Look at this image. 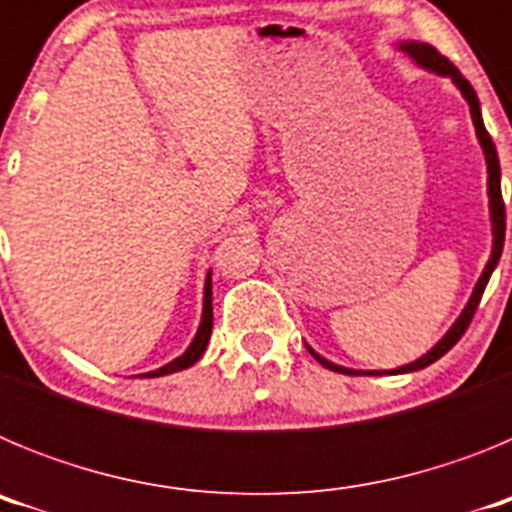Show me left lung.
<instances>
[{
  "label": "left lung",
  "instance_id": "8db88e82",
  "mask_svg": "<svg viewBox=\"0 0 512 512\" xmlns=\"http://www.w3.org/2000/svg\"><path fill=\"white\" fill-rule=\"evenodd\" d=\"M397 48H400L405 56L413 58L415 63H418L420 69L425 71H433V74L438 76H449L451 81L456 84V89L461 92V97L467 99L469 104V112H472V122H474V130H477V140L479 146H482V153H485V161H487V197H490V223H492V253H490V261H487L485 271H482V277L477 279V284H474V292L472 297H469L467 307L461 310V315L456 318V323L451 325L449 330H446V336L441 338V341L436 343V346L428 351V354H423L420 359L410 361V364L405 366H397V369H384V372H359V369H346V366H338L333 364V361L323 359V356L318 354V351H312L310 346H307V351H310L315 359L320 361V364L325 366V369H330V372H341V374H366V377H379V374H408V372H418V369H425V366H431L433 361L441 359L446 351H449L451 346H454L456 341H459L461 336H464V330L469 328V323H472V315L474 310H477L479 300H482V292H485L487 282H490L492 271H495L497 261H500V253H503V243H505V205H503V194H500V158H497V151H495V143H492L490 133H487L485 122H482V110H479V99H477V92L472 89V84H469L464 76L459 74V69H456L454 63L449 61V58H443L441 53L433 48V45L428 43H418V40H402V43H397Z\"/></svg>",
  "mask_w": 512,
  "mask_h": 512
}]
</instances>
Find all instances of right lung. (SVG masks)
<instances>
[{
    "mask_svg": "<svg viewBox=\"0 0 512 512\" xmlns=\"http://www.w3.org/2000/svg\"><path fill=\"white\" fill-rule=\"evenodd\" d=\"M210 333H212V271H207L205 300H202V320H200V328H197V333H194L192 343H189V348L184 351L182 356H176L174 361H169L166 366L156 369V372L140 374V377H166V374L182 372V369H189L192 364H197V361H200V356L205 354L207 343H210Z\"/></svg>",
    "mask_w": 512,
    "mask_h": 512,
    "instance_id": "1",
    "label": "right lung"
}]
</instances>
